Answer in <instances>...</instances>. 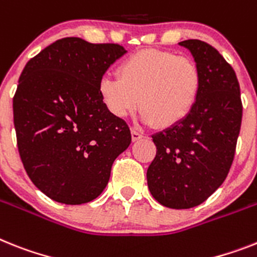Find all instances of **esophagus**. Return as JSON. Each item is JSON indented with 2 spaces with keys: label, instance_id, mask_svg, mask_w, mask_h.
Listing matches in <instances>:
<instances>
[{
  "label": "esophagus",
  "instance_id": "34e87169",
  "mask_svg": "<svg viewBox=\"0 0 257 257\" xmlns=\"http://www.w3.org/2000/svg\"><path fill=\"white\" fill-rule=\"evenodd\" d=\"M131 133H132V141H139V140H141L144 137V135L135 128L131 129Z\"/></svg>",
  "mask_w": 257,
  "mask_h": 257
}]
</instances>
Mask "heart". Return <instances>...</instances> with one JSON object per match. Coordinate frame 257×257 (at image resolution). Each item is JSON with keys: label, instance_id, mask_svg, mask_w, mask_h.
<instances>
[{"label": "heart", "instance_id": "1", "mask_svg": "<svg viewBox=\"0 0 257 257\" xmlns=\"http://www.w3.org/2000/svg\"><path fill=\"white\" fill-rule=\"evenodd\" d=\"M117 77H104L99 83V94L109 113L125 117L139 104L142 120L159 128L183 121L201 86L193 60L161 49H144L122 60Z\"/></svg>", "mask_w": 257, "mask_h": 257}]
</instances>
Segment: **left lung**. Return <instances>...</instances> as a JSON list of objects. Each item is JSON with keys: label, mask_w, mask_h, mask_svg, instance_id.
Here are the masks:
<instances>
[{"label": "left lung", "mask_w": 257, "mask_h": 257, "mask_svg": "<svg viewBox=\"0 0 257 257\" xmlns=\"http://www.w3.org/2000/svg\"><path fill=\"white\" fill-rule=\"evenodd\" d=\"M196 61L201 86L189 115L152 136L157 154L148 169L153 197L166 208L189 209L205 201L225 182L242 124L240 87L234 69L210 44L179 43Z\"/></svg>", "instance_id": "1"}]
</instances>
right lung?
<instances>
[{
  "mask_svg": "<svg viewBox=\"0 0 257 257\" xmlns=\"http://www.w3.org/2000/svg\"><path fill=\"white\" fill-rule=\"evenodd\" d=\"M111 43L56 40L32 57L13 98L18 152L31 182L61 204L92 201L128 148V124L109 113L99 83L125 53Z\"/></svg>",
  "mask_w": 257,
  "mask_h": 257,
  "instance_id": "obj_1",
  "label": "right lung"
}]
</instances>
